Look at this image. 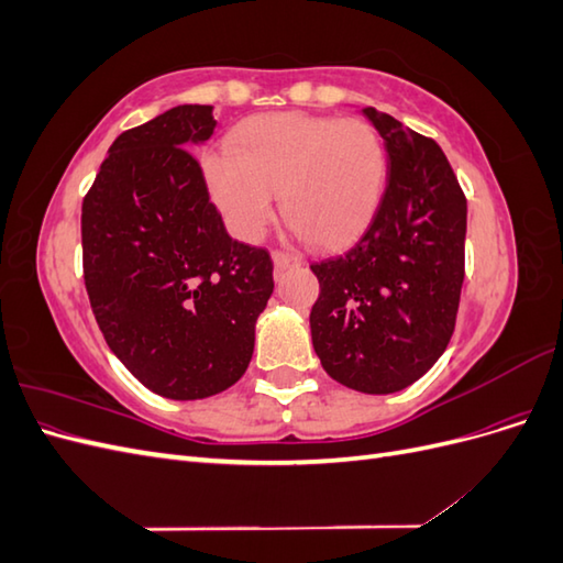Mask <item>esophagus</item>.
<instances>
[{
  "label": "esophagus",
  "instance_id": "34e87169",
  "mask_svg": "<svg viewBox=\"0 0 563 563\" xmlns=\"http://www.w3.org/2000/svg\"><path fill=\"white\" fill-rule=\"evenodd\" d=\"M272 261H275V277H282L286 269L300 265V258H296V255H288L284 251L272 253Z\"/></svg>",
  "mask_w": 563,
  "mask_h": 563
}]
</instances>
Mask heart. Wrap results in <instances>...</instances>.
<instances>
[{
  "instance_id": "obj_1",
  "label": "heart",
  "mask_w": 563,
  "mask_h": 563,
  "mask_svg": "<svg viewBox=\"0 0 563 563\" xmlns=\"http://www.w3.org/2000/svg\"><path fill=\"white\" fill-rule=\"evenodd\" d=\"M229 152L203 157V178L228 228L258 242L275 218V197L294 234L340 249L364 232L385 185V152L362 119L269 112L246 119Z\"/></svg>"
}]
</instances>
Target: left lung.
<instances>
[{"mask_svg":"<svg viewBox=\"0 0 563 563\" xmlns=\"http://www.w3.org/2000/svg\"><path fill=\"white\" fill-rule=\"evenodd\" d=\"M387 152V187L347 253L310 265L312 345L333 380L391 395L428 373L455 329L465 279L467 199L441 147L366 108Z\"/></svg>","mask_w":563,"mask_h":563,"instance_id":"left-lung-1","label":"left lung"}]
</instances>
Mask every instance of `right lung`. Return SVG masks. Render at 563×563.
Returning <instances> with one entry per match:
<instances>
[{
	"instance_id": "1",
	"label": "right lung",
	"mask_w": 563,
	"mask_h": 563,
	"mask_svg": "<svg viewBox=\"0 0 563 563\" xmlns=\"http://www.w3.org/2000/svg\"><path fill=\"white\" fill-rule=\"evenodd\" d=\"M211 106L124 131L81 203L84 284L108 347L159 397L207 399L244 376L272 296L265 249L232 240L190 147Z\"/></svg>"
}]
</instances>
